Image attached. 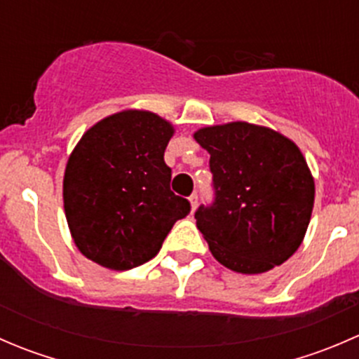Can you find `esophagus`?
Wrapping results in <instances>:
<instances>
[{
  "mask_svg": "<svg viewBox=\"0 0 359 359\" xmlns=\"http://www.w3.org/2000/svg\"><path fill=\"white\" fill-rule=\"evenodd\" d=\"M189 203H191V210L196 208V206H198V194H191Z\"/></svg>",
  "mask_w": 359,
  "mask_h": 359,
  "instance_id": "1",
  "label": "esophagus"
}]
</instances>
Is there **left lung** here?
I'll return each instance as SVG.
<instances>
[{
  "mask_svg": "<svg viewBox=\"0 0 359 359\" xmlns=\"http://www.w3.org/2000/svg\"><path fill=\"white\" fill-rule=\"evenodd\" d=\"M215 203L196 226L212 255L234 273L260 274L288 260L306 236L314 179L302 151L283 133L247 121L203 126Z\"/></svg>",
  "mask_w": 359,
  "mask_h": 359,
  "instance_id": "8db88e82",
  "label": "left lung"
}]
</instances>
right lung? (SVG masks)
Listing matches in <instances>:
<instances>
[{
    "label": "right lung",
    "instance_id": "add662e5",
    "mask_svg": "<svg viewBox=\"0 0 359 359\" xmlns=\"http://www.w3.org/2000/svg\"><path fill=\"white\" fill-rule=\"evenodd\" d=\"M175 128L156 112L125 109L90 126L67 159L64 212L74 245L112 271L142 266L189 213L170 191L163 154Z\"/></svg>",
    "mask_w": 359,
    "mask_h": 359
}]
</instances>
